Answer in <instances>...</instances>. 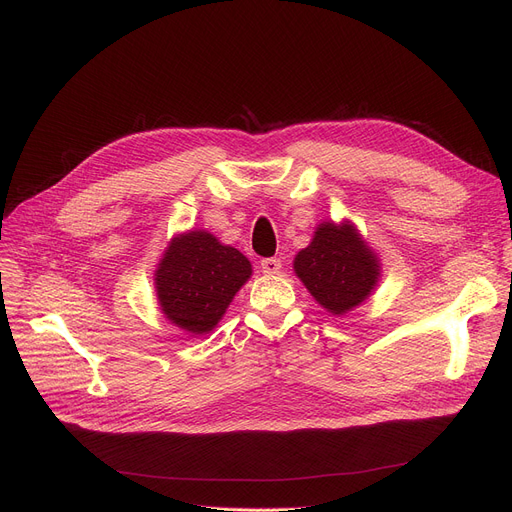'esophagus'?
<instances>
[{"instance_id": "34e87169", "label": "esophagus", "mask_w": 512, "mask_h": 512, "mask_svg": "<svg viewBox=\"0 0 512 512\" xmlns=\"http://www.w3.org/2000/svg\"><path fill=\"white\" fill-rule=\"evenodd\" d=\"M282 270V261L276 257L261 259V272L263 274H278Z\"/></svg>"}]
</instances>
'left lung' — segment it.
<instances>
[{"label": "left lung", "mask_w": 512, "mask_h": 512, "mask_svg": "<svg viewBox=\"0 0 512 512\" xmlns=\"http://www.w3.org/2000/svg\"><path fill=\"white\" fill-rule=\"evenodd\" d=\"M294 272L315 301L334 315L367 299L380 276V265L353 226L321 224L311 245L294 257Z\"/></svg>", "instance_id": "obj_1"}]
</instances>
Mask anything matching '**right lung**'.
<instances>
[{"mask_svg":"<svg viewBox=\"0 0 512 512\" xmlns=\"http://www.w3.org/2000/svg\"><path fill=\"white\" fill-rule=\"evenodd\" d=\"M249 278L251 263L240 251L207 232H188L172 240L155 272V288L172 324L203 334L215 328Z\"/></svg>","mask_w":512,"mask_h":512,"instance_id":"add662e5","label":"right lung"}]
</instances>
